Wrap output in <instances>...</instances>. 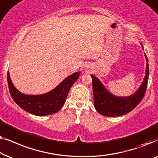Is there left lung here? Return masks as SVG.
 <instances>
[{
  "instance_id": "1",
  "label": "left lung",
  "mask_w": 158,
  "mask_h": 158,
  "mask_svg": "<svg viewBox=\"0 0 158 158\" xmlns=\"http://www.w3.org/2000/svg\"><path fill=\"white\" fill-rule=\"evenodd\" d=\"M145 56L147 61L145 79L137 92L130 97L114 96L104 88L102 82L96 77L91 75L92 78L94 107L99 114L106 117L121 116L132 111L141 102L145 95L149 77L148 60L146 54Z\"/></svg>"
}]
</instances>
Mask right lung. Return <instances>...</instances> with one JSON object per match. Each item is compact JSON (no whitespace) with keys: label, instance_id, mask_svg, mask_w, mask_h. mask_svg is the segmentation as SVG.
I'll use <instances>...</instances> for the list:
<instances>
[{"label":"right lung","instance_id":"obj_1","mask_svg":"<svg viewBox=\"0 0 158 158\" xmlns=\"http://www.w3.org/2000/svg\"><path fill=\"white\" fill-rule=\"evenodd\" d=\"M80 72L70 75L51 92L40 95H28L18 91L10 78L8 72L7 79L10 94L20 107L37 116H46L57 112L65 103L69 91L77 81Z\"/></svg>","mask_w":158,"mask_h":158}]
</instances>
